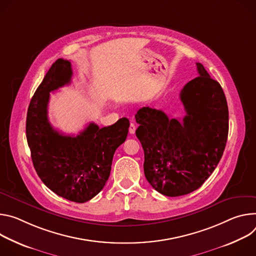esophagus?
Segmentation results:
<instances>
[{"instance_id":"1","label":"esophagus","mask_w":256,"mask_h":256,"mask_svg":"<svg viewBox=\"0 0 256 256\" xmlns=\"http://www.w3.org/2000/svg\"><path fill=\"white\" fill-rule=\"evenodd\" d=\"M135 130H136V125L134 123H131L130 124V127H129V132L130 134H134L135 133Z\"/></svg>"}]
</instances>
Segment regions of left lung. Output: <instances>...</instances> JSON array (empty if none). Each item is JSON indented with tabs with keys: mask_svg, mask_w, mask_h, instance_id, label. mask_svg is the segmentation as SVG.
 Returning a JSON list of instances; mask_svg holds the SVG:
<instances>
[{
	"mask_svg": "<svg viewBox=\"0 0 256 256\" xmlns=\"http://www.w3.org/2000/svg\"><path fill=\"white\" fill-rule=\"evenodd\" d=\"M200 76L180 92L186 115L179 121L160 110L144 106L135 115L136 136L144 152V175L166 196H181L200 188L212 174L226 148L229 110L220 83L204 65Z\"/></svg>",
	"mask_w": 256,
	"mask_h": 256,
	"instance_id": "left-lung-1",
	"label": "left lung"
}]
</instances>
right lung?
Instances as JSON below:
<instances>
[{"mask_svg": "<svg viewBox=\"0 0 256 256\" xmlns=\"http://www.w3.org/2000/svg\"><path fill=\"white\" fill-rule=\"evenodd\" d=\"M71 63L56 60L36 90L26 118V138L36 171L56 195L78 204L90 200L106 185L116 150L126 140L129 120L100 128L90 123L78 135H64L48 119L50 92L68 85Z\"/></svg>", "mask_w": 256, "mask_h": 256, "instance_id": "right-lung-1", "label": "right lung"}]
</instances>
